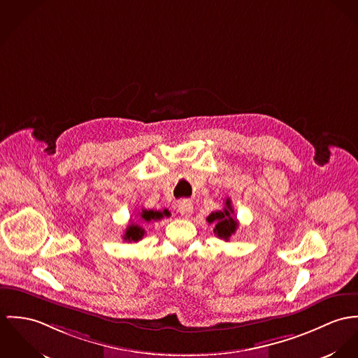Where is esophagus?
I'll return each mask as SVG.
<instances>
[{
	"label": "esophagus",
	"mask_w": 358,
	"mask_h": 358,
	"mask_svg": "<svg viewBox=\"0 0 358 358\" xmlns=\"http://www.w3.org/2000/svg\"><path fill=\"white\" fill-rule=\"evenodd\" d=\"M177 207H178V211H180V214H181L182 217H189V214H191L192 210H194V204H192L189 200H181V201H178Z\"/></svg>",
	"instance_id": "obj_1"
}]
</instances>
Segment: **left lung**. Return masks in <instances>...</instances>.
<instances>
[{
  "label": "left lung",
  "mask_w": 358,
  "mask_h": 358,
  "mask_svg": "<svg viewBox=\"0 0 358 358\" xmlns=\"http://www.w3.org/2000/svg\"><path fill=\"white\" fill-rule=\"evenodd\" d=\"M208 224H214V234L220 238L229 240L238 229V221L231 204V199H227L222 210L211 213L207 218Z\"/></svg>",
  "instance_id": "left-lung-1"
}]
</instances>
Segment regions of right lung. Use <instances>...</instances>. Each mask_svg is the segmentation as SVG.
Here are the masks:
<instances>
[{
    "label": "right lung",
    "instance_id": "add662e5",
    "mask_svg": "<svg viewBox=\"0 0 358 358\" xmlns=\"http://www.w3.org/2000/svg\"><path fill=\"white\" fill-rule=\"evenodd\" d=\"M164 215H170L166 210L163 211H154V210H143L140 213V220L141 222H151V221H158L160 218H163ZM145 235V231L143 229V227H140L138 224H134L131 222L127 228H126V232H124V236L123 238L126 241H138L141 240L143 236Z\"/></svg>",
    "mask_w": 358,
    "mask_h": 358
}]
</instances>
